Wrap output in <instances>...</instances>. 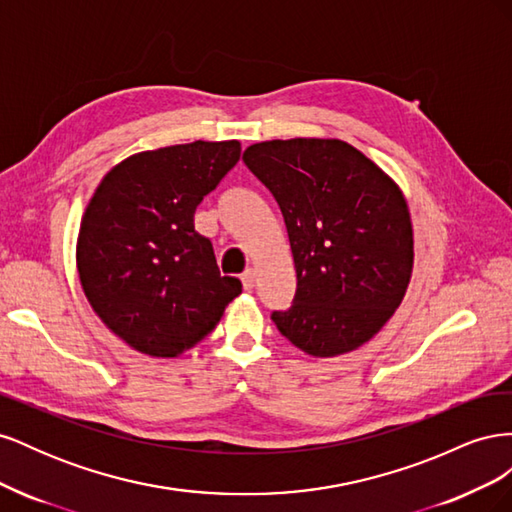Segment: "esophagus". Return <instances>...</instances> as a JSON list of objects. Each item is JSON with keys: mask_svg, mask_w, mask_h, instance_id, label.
Wrapping results in <instances>:
<instances>
[{"mask_svg": "<svg viewBox=\"0 0 512 512\" xmlns=\"http://www.w3.org/2000/svg\"><path fill=\"white\" fill-rule=\"evenodd\" d=\"M241 282L245 290H252L256 286V271L254 269H245L241 275Z\"/></svg>", "mask_w": 512, "mask_h": 512, "instance_id": "esophagus-1", "label": "esophagus"}]
</instances>
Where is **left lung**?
<instances>
[{
  "label": "left lung",
  "instance_id": "1",
  "mask_svg": "<svg viewBox=\"0 0 512 512\" xmlns=\"http://www.w3.org/2000/svg\"><path fill=\"white\" fill-rule=\"evenodd\" d=\"M243 162L282 209L297 292L271 320L292 346L337 356L369 342L404 299L414 241L406 198L337 138L247 147Z\"/></svg>",
  "mask_w": 512,
  "mask_h": 512
}]
</instances>
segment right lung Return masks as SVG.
<instances>
[{
	"instance_id": "add662e5",
	"label": "right lung",
	"mask_w": 512,
	"mask_h": 512,
	"mask_svg": "<svg viewBox=\"0 0 512 512\" xmlns=\"http://www.w3.org/2000/svg\"><path fill=\"white\" fill-rule=\"evenodd\" d=\"M239 156V141L143 151L108 170L91 196L76 243L81 286L100 320L134 350L179 356L241 294L194 228L200 200Z\"/></svg>"
}]
</instances>
